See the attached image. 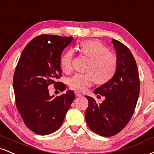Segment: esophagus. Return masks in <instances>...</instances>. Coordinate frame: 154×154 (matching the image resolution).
Listing matches in <instances>:
<instances>
[{
  "label": "esophagus",
  "mask_w": 154,
  "mask_h": 154,
  "mask_svg": "<svg viewBox=\"0 0 154 154\" xmlns=\"http://www.w3.org/2000/svg\"><path fill=\"white\" fill-rule=\"evenodd\" d=\"M75 95L77 96V97H81V96H82V94L79 92H75Z\"/></svg>",
  "instance_id": "34e87169"
}]
</instances>
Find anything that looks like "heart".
Wrapping results in <instances>:
<instances>
[{
	"label": "heart",
	"instance_id": "b5f03b06",
	"mask_svg": "<svg viewBox=\"0 0 154 154\" xmlns=\"http://www.w3.org/2000/svg\"><path fill=\"white\" fill-rule=\"evenodd\" d=\"M81 52L90 59L88 71L85 74L77 73L69 79V85L73 90L85 91L97 80L105 82L113 75L117 65V59L100 41L86 40L79 44ZM74 51L68 50L60 59L62 69L69 72L73 68Z\"/></svg>",
	"mask_w": 154,
	"mask_h": 154
}]
</instances>
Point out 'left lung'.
<instances>
[{"label": "left lung", "mask_w": 154, "mask_h": 154, "mask_svg": "<svg viewBox=\"0 0 154 154\" xmlns=\"http://www.w3.org/2000/svg\"><path fill=\"white\" fill-rule=\"evenodd\" d=\"M116 51L117 65L113 77L95 90V94L105 96L97 105L94 98L85 96L89 105L85 120L91 130L105 137L112 136L124 128L132 117L140 92L138 67L126 46L112 39Z\"/></svg>", "instance_id": "obj_1"}]
</instances>
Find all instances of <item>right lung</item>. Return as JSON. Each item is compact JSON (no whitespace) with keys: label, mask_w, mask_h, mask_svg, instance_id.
Instances as JSON below:
<instances>
[{"label":"right lung","mask_w":154,"mask_h":154,"mask_svg":"<svg viewBox=\"0 0 154 154\" xmlns=\"http://www.w3.org/2000/svg\"><path fill=\"white\" fill-rule=\"evenodd\" d=\"M72 39L48 34L35 37L24 48L15 70L13 86L18 111L25 125L41 136L62 125L75 100L72 90L54 97L48 90L51 84L60 91L66 89L56 79L62 76L61 55Z\"/></svg>","instance_id":"right-lung-1"}]
</instances>
